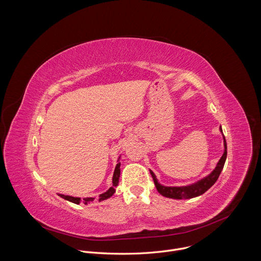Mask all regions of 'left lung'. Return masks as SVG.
<instances>
[{
	"label": "left lung",
	"instance_id": "1",
	"mask_svg": "<svg viewBox=\"0 0 261 261\" xmlns=\"http://www.w3.org/2000/svg\"><path fill=\"white\" fill-rule=\"evenodd\" d=\"M221 131H222V129H221ZM224 147H225L224 154L222 155L221 159L219 160V162H218L216 168L213 170V172L208 176L202 178L201 180H199L193 185H190V186H186V187H165V186H162L158 182L156 175L154 174V172L152 170H150L158 192L165 197H169V198H173V199H189V198L199 196V195L203 194L204 192H206L217 181L223 167H224L225 160L227 157V151H226L227 145H226L225 137H224Z\"/></svg>",
	"mask_w": 261,
	"mask_h": 261
}]
</instances>
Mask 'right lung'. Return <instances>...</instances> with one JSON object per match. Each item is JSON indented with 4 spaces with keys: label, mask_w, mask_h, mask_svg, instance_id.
I'll use <instances>...</instances> for the list:
<instances>
[{
    "label": "right lung",
    "mask_w": 261,
    "mask_h": 261,
    "mask_svg": "<svg viewBox=\"0 0 261 261\" xmlns=\"http://www.w3.org/2000/svg\"><path fill=\"white\" fill-rule=\"evenodd\" d=\"M120 166H121V163L119 162L116 166V169H115V172H114V176H113V186L103 194H100L99 195V201H102V200H105L107 198H109L110 196H113V194L116 192V187L119 185V178H120V173H121V169H120ZM62 198L68 200V201H71L73 203H76V204H80L81 202H84L85 204H88L90 201H93L94 198L93 197H87V198H84V199H81L80 197H72V196H68V195H63V194H59Z\"/></svg>",
    "instance_id": "add662e5"
}]
</instances>
